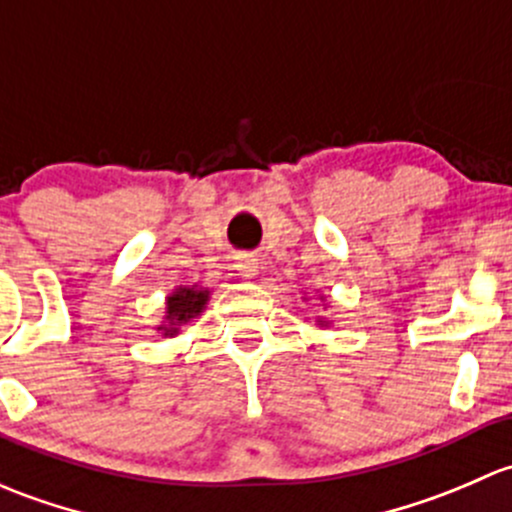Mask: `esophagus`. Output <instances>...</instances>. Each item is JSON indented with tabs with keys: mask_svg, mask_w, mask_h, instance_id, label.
Returning a JSON list of instances; mask_svg holds the SVG:
<instances>
[{
	"mask_svg": "<svg viewBox=\"0 0 512 512\" xmlns=\"http://www.w3.org/2000/svg\"><path fill=\"white\" fill-rule=\"evenodd\" d=\"M236 271H239V276H244V278H254L256 271H258L256 258L249 256V254L236 256Z\"/></svg>",
	"mask_w": 512,
	"mask_h": 512,
	"instance_id": "1",
	"label": "esophagus"
}]
</instances>
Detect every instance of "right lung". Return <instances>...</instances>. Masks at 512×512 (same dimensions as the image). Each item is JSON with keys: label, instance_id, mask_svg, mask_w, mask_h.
Instances as JSON below:
<instances>
[{"label": "right lung", "instance_id": "add662e5", "mask_svg": "<svg viewBox=\"0 0 512 512\" xmlns=\"http://www.w3.org/2000/svg\"><path fill=\"white\" fill-rule=\"evenodd\" d=\"M204 300H207V293L204 291H192V288H184V291H177L170 295L167 300V318L170 320H189L197 313H202ZM167 333H175V330H167Z\"/></svg>", "mask_w": 512, "mask_h": 512}]
</instances>
